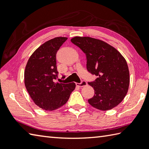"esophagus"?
<instances>
[{
  "instance_id": "34e87169",
  "label": "esophagus",
  "mask_w": 149,
  "mask_h": 149,
  "mask_svg": "<svg viewBox=\"0 0 149 149\" xmlns=\"http://www.w3.org/2000/svg\"><path fill=\"white\" fill-rule=\"evenodd\" d=\"M87 85V82L85 81H82L80 83V84H79V83H77L76 84V85L78 87H85L86 86V85Z\"/></svg>"
}]
</instances>
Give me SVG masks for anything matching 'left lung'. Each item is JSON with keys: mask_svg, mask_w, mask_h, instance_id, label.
<instances>
[{"mask_svg": "<svg viewBox=\"0 0 149 149\" xmlns=\"http://www.w3.org/2000/svg\"><path fill=\"white\" fill-rule=\"evenodd\" d=\"M86 55L88 72L98 77L89 82L95 90L88 100L97 109L108 110L118 106L127 95L130 72L127 62L120 52L107 42L89 37H75L71 39Z\"/></svg>", "mask_w": 149, "mask_h": 149, "instance_id": "left-lung-1", "label": "left lung"}]
</instances>
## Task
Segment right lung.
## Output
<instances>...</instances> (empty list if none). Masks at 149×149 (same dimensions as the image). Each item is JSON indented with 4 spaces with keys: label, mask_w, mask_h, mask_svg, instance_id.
I'll list each match as a JSON object with an SVG mask.
<instances>
[{
    "label": "right lung",
    "mask_w": 149,
    "mask_h": 149,
    "mask_svg": "<svg viewBox=\"0 0 149 149\" xmlns=\"http://www.w3.org/2000/svg\"><path fill=\"white\" fill-rule=\"evenodd\" d=\"M67 37H55L35 50L27 61L24 72L25 86L37 106L47 111L62 107L75 89V83H55L58 71L56 52Z\"/></svg>",
    "instance_id": "add662e5"
}]
</instances>
